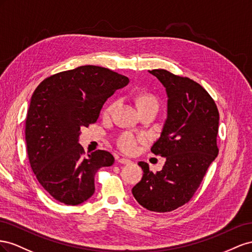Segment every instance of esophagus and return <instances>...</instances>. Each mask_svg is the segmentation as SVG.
I'll return each mask as SVG.
<instances>
[{
  "mask_svg": "<svg viewBox=\"0 0 252 252\" xmlns=\"http://www.w3.org/2000/svg\"><path fill=\"white\" fill-rule=\"evenodd\" d=\"M117 161L119 162V163H122V164H127V163H130L131 162V160L130 159H127V158H124V157H118L117 158Z\"/></svg>",
  "mask_w": 252,
  "mask_h": 252,
  "instance_id": "1",
  "label": "esophagus"
}]
</instances>
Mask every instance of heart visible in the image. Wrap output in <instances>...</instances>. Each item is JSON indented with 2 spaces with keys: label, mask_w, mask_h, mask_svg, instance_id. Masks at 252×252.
<instances>
[{
  "label": "heart",
  "mask_w": 252,
  "mask_h": 252,
  "mask_svg": "<svg viewBox=\"0 0 252 252\" xmlns=\"http://www.w3.org/2000/svg\"><path fill=\"white\" fill-rule=\"evenodd\" d=\"M155 105L158 106V101L156 97L151 94H145L139 97L138 99V107L139 110L143 109V107ZM112 107H109L107 111H111ZM146 141V137L143 136H137L131 132L122 133L118 139H117V147L118 149L126 154H134L137 152L139 143H142Z\"/></svg>",
  "instance_id": "1"
}]
</instances>
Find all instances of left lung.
<instances>
[{"label": "left lung", "mask_w": 252, "mask_h": 252, "mask_svg": "<svg viewBox=\"0 0 252 252\" xmlns=\"http://www.w3.org/2000/svg\"><path fill=\"white\" fill-rule=\"evenodd\" d=\"M149 73L162 83L168 95V117L151 148L155 155L166 157V162L156 173L147 162H138L143 176L132 193L143 208L162 213L189 202L218 156L220 114L208 92L190 78L166 69Z\"/></svg>", "instance_id": "obj_1"}]
</instances>
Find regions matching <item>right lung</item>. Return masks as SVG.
Instances as JSON below:
<instances>
[{
  "instance_id": "obj_1",
  "label": "right lung",
  "mask_w": 252,
  "mask_h": 252,
  "mask_svg": "<svg viewBox=\"0 0 252 252\" xmlns=\"http://www.w3.org/2000/svg\"><path fill=\"white\" fill-rule=\"evenodd\" d=\"M130 80L96 65H83L44 79L34 90L25 120L31 167L56 200L76 206L95 192V175L115 159L103 150L85 156L83 126L97 121L106 99Z\"/></svg>"
}]
</instances>
